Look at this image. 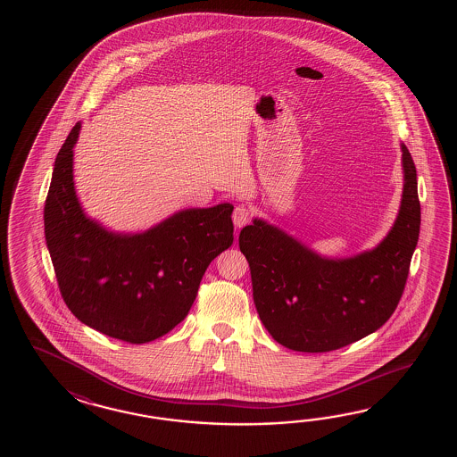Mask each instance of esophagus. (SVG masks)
Here are the masks:
<instances>
[{"label": "esophagus", "instance_id": "obj_1", "mask_svg": "<svg viewBox=\"0 0 457 457\" xmlns=\"http://www.w3.org/2000/svg\"><path fill=\"white\" fill-rule=\"evenodd\" d=\"M252 220V209L248 205L240 204L235 207L233 211V224L238 228H242Z\"/></svg>", "mask_w": 457, "mask_h": 457}]
</instances>
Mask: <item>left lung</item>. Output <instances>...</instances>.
<instances>
[{
    "label": "left lung",
    "mask_w": 457,
    "mask_h": 457,
    "mask_svg": "<svg viewBox=\"0 0 457 457\" xmlns=\"http://www.w3.org/2000/svg\"><path fill=\"white\" fill-rule=\"evenodd\" d=\"M402 165L397 220L370 252L321 258L260 219L240 232L256 311L279 345L302 353L340 350L380 328L397 309L421 222L417 168L403 144Z\"/></svg>",
    "instance_id": "8db88e82"
}]
</instances>
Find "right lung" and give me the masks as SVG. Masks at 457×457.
<instances>
[{
    "label": "right lung",
    "instance_id": "obj_1",
    "mask_svg": "<svg viewBox=\"0 0 457 457\" xmlns=\"http://www.w3.org/2000/svg\"><path fill=\"white\" fill-rule=\"evenodd\" d=\"M71 129L54 165L44 207L60 294L87 327L132 345L185 320L207 266L233 243L232 204L186 209L136 235L87 219L75 193Z\"/></svg>",
    "mask_w": 457,
    "mask_h": 457
}]
</instances>
